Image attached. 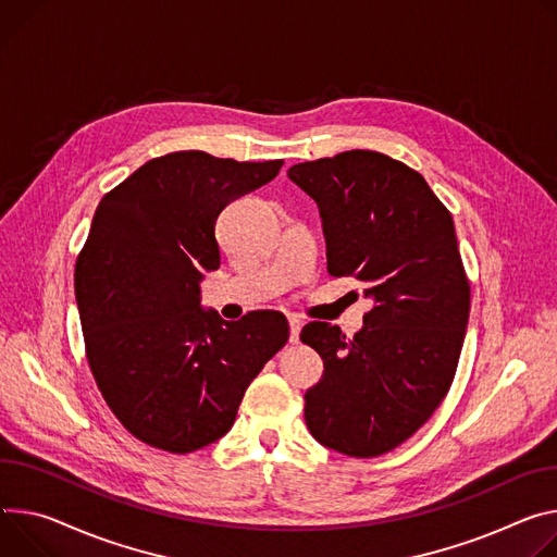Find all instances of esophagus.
I'll use <instances>...</instances> for the list:
<instances>
[{
	"label": "esophagus",
	"instance_id": "34e87169",
	"mask_svg": "<svg viewBox=\"0 0 557 557\" xmlns=\"http://www.w3.org/2000/svg\"><path fill=\"white\" fill-rule=\"evenodd\" d=\"M288 329H290L288 339H290L293 344H297V342H299V331H301V320L295 318V315H290V318H288Z\"/></svg>",
	"mask_w": 557,
	"mask_h": 557
}]
</instances>
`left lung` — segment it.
Segmentation results:
<instances>
[{"mask_svg": "<svg viewBox=\"0 0 557 557\" xmlns=\"http://www.w3.org/2000/svg\"><path fill=\"white\" fill-rule=\"evenodd\" d=\"M288 177L320 209L329 273L356 277L373 301L352 339L329 322L301 329L324 362L305 420L322 446L375 458L433 416L458 369L471 288L453 218L418 171L375 150L295 164Z\"/></svg>", "mask_w": 557, "mask_h": 557, "instance_id": "8db88e82", "label": "left lung"}]
</instances>
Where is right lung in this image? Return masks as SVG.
Wrapping results in <instances>:
<instances>
[{
	"label": "right lung",
	"instance_id": "right-lung-1",
	"mask_svg": "<svg viewBox=\"0 0 557 557\" xmlns=\"http://www.w3.org/2000/svg\"><path fill=\"white\" fill-rule=\"evenodd\" d=\"M282 164L180 150L99 201L75 267L86 358L111 411L150 446L190 453L226 435L244 391L288 339L282 313L226 322L201 309L199 288L222 262L220 213Z\"/></svg>",
	"mask_w": 557,
	"mask_h": 557
}]
</instances>
